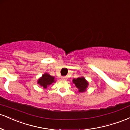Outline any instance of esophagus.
Listing matches in <instances>:
<instances>
[{
    "instance_id": "1",
    "label": "esophagus",
    "mask_w": 130,
    "mask_h": 130,
    "mask_svg": "<svg viewBox=\"0 0 130 130\" xmlns=\"http://www.w3.org/2000/svg\"><path fill=\"white\" fill-rule=\"evenodd\" d=\"M61 78H62V79L65 80V79H67V76H62L61 77Z\"/></svg>"
}]
</instances>
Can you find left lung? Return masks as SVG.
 Instances as JSON below:
<instances>
[{"label":"left lung","mask_w":130,"mask_h":130,"mask_svg":"<svg viewBox=\"0 0 130 130\" xmlns=\"http://www.w3.org/2000/svg\"><path fill=\"white\" fill-rule=\"evenodd\" d=\"M73 83L75 84V86L78 89L79 92H84L86 91L89 83L84 77H79L73 79Z\"/></svg>","instance_id":"left-lung-1"}]
</instances>
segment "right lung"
<instances>
[{
    "label": "right lung",
    "mask_w": 130,
    "mask_h": 130,
    "mask_svg": "<svg viewBox=\"0 0 130 130\" xmlns=\"http://www.w3.org/2000/svg\"><path fill=\"white\" fill-rule=\"evenodd\" d=\"M54 78V77L52 76H51L50 74H49L48 73H44L43 74L42 76L38 79L37 83H38L40 86H41L43 89H47V87H49L51 84L55 83Z\"/></svg>",
    "instance_id": "add662e5"
}]
</instances>
